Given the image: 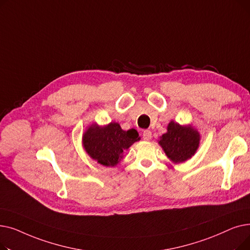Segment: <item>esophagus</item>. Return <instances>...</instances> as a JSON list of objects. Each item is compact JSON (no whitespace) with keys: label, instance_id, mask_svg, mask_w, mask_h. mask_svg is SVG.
Listing matches in <instances>:
<instances>
[{"label":"esophagus","instance_id":"1","mask_svg":"<svg viewBox=\"0 0 250 250\" xmlns=\"http://www.w3.org/2000/svg\"><path fill=\"white\" fill-rule=\"evenodd\" d=\"M151 138H152V133L150 132V130H148V129L144 130V132H143V139L145 141H150Z\"/></svg>","mask_w":250,"mask_h":250}]
</instances>
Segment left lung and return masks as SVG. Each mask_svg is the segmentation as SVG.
Segmentation results:
<instances>
[{
	"label": "left lung",
	"mask_w": 250,
	"mask_h": 250,
	"mask_svg": "<svg viewBox=\"0 0 250 250\" xmlns=\"http://www.w3.org/2000/svg\"><path fill=\"white\" fill-rule=\"evenodd\" d=\"M201 135L191 125H180L171 121L167 132L160 137L158 144L168 159L174 164L189 160L200 147Z\"/></svg>",
	"instance_id": "8db88e82"
}]
</instances>
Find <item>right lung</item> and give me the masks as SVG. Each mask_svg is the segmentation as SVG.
<instances>
[{
    "instance_id": "right-lung-1",
    "label": "right lung",
    "mask_w": 250,
    "mask_h": 250,
    "mask_svg": "<svg viewBox=\"0 0 250 250\" xmlns=\"http://www.w3.org/2000/svg\"><path fill=\"white\" fill-rule=\"evenodd\" d=\"M140 139L135 128L124 130L114 122L105 125L93 123L83 133L82 145L90 158L103 166L114 167L121 163L125 151Z\"/></svg>"
}]
</instances>
